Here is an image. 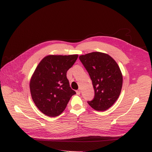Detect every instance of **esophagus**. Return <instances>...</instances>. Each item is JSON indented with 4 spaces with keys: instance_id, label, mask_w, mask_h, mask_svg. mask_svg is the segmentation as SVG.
Instances as JSON below:
<instances>
[{
    "instance_id": "esophagus-1",
    "label": "esophagus",
    "mask_w": 152,
    "mask_h": 152,
    "mask_svg": "<svg viewBox=\"0 0 152 152\" xmlns=\"http://www.w3.org/2000/svg\"><path fill=\"white\" fill-rule=\"evenodd\" d=\"M76 93H77V94L79 95V94H80V90H77V91H76Z\"/></svg>"
}]
</instances>
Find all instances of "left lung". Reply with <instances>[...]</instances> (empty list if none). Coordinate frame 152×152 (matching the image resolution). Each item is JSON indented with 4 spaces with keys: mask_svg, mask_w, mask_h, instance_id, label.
<instances>
[{
    "mask_svg": "<svg viewBox=\"0 0 152 152\" xmlns=\"http://www.w3.org/2000/svg\"><path fill=\"white\" fill-rule=\"evenodd\" d=\"M88 72L94 89V97L87 102L97 111L108 109L116 102L122 87V75L118 64L107 54L93 52L79 56Z\"/></svg>",
    "mask_w": 152,
    "mask_h": 152,
    "instance_id": "8db88e82",
    "label": "left lung"
}]
</instances>
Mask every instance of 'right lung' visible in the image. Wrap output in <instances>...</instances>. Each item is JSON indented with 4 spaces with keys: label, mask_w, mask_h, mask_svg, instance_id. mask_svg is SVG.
Segmentation results:
<instances>
[{
    "label": "right lung",
    "mask_w": 152,
    "mask_h": 152,
    "mask_svg": "<svg viewBox=\"0 0 152 152\" xmlns=\"http://www.w3.org/2000/svg\"><path fill=\"white\" fill-rule=\"evenodd\" d=\"M77 54L49 55L44 58L31 76L32 99L41 112L50 117L60 115L73 95L66 72L75 63Z\"/></svg>",
    "instance_id": "add662e5"
}]
</instances>
